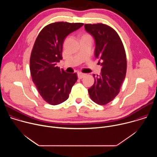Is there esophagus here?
<instances>
[{
  "mask_svg": "<svg viewBox=\"0 0 157 157\" xmlns=\"http://www.w3.org/2000/svg\"><path fill=\"white\" fill-rule=\"evenodd\" d=\"M85 76H86V74H84V73H81V72L78 73V76L79 79L83 78Z\"/></svg>",
  "mask_w": 157,
  "mask_h": 157,
  "instance_id": "obj_1",
  "label": "esophagus"
}]
</instances>
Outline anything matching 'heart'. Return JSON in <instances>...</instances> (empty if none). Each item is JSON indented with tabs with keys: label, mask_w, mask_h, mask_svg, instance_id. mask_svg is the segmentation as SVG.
<instances>
[{
	"label": "heart",
	"mask_w": 157,
	"mask_h": 157,
	"mask_svg": "<svg viewBox=\"0 0 157 157\" xmlns=\"http://www.w3.org/2000/svg\"><path fill=\"white\" fill-rule=\"evenodd\" d=\"M84 36H87V35H84Z\"/></svg>",
	"instance_id": "1"
}]
</instances>
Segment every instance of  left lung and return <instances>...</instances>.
I'll return each mask as SVG.
<instances>
[{
    "label": "left lung",
    "instance_id": "obj_1",
    "mask_svg": "<svg viewBox=\"0 0 157 157\" xmlns=\"http://www.w3.org/2000/svg\"><path fill=\"white\" fill-rule=\"evenodd\" d=\"M85 30L95 40L94 55L102 66L99 76L93 75L94 84L88 89L91 99L105 105L113 101L120 91L127 71V59L123 43L117 33L103 24H85ZM101 62H100V61Z\"/></svg>",
    "mask_w": 157,
    "mask_h": 157
}]
</instances>
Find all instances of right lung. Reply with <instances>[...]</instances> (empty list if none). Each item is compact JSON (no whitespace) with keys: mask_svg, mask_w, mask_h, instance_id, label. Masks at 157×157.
<instances>
[{"mask_svg":"<svg viewBox=\"0 0 157 157\" xmlns=\"http://www.w3.org/2000/svg\"><path fill=\"white\" fill-rule=\"evenodd\" d=\"M83 25L63 21L50 24L41 30L35 41L30 59L32 81L42 98L51 105L68 99L78 79L76 73H66L57 63L63 59L65 38Z\"/></svg>","mask_w":157,"mask_h":157,"instance_id":"right-lung-1","label":"right lung"}]
</instances>
